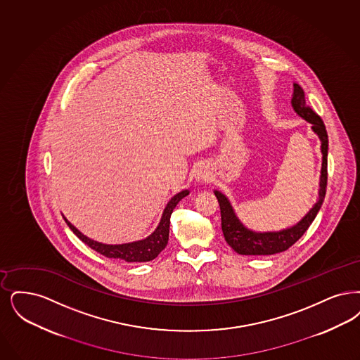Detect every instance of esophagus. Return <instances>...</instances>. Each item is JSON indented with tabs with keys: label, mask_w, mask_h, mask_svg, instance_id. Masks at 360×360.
<instances>
[{
	"label": "esophagus",
	"mask_w": 360,
	"mask_h": 360,
	"mask_svg": "<svg viewBox=\"0 0 360 360\" xmlns=\"http://www.w3.org/2000/svg\"><path fill=\"white\" fill-rule=\"evenodd\" d=\"M210 176V172L207 170L206 166H198L195 170H194V179L195 182L198 184H205Z\"/></svg>",
	"instance_id": "1"
}]
</instances>
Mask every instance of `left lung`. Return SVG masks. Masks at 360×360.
I'll return each instance as SVG.
<instances>
[{"mask_svg":"<svg viewBox=\"0 0 360 360\" xmlns=\"http://www.w3.org/2000/svg\"><path fill=\"white\" fill-rule=\"evenodd\" d=\"M292 107L295 112L302 116L311 124V129L316 134L320 139L321 148V172H320V182H319V198L316 203L309 209V212L302 217V219L287 229L278 231H255L246 228L236 214L231 201L225 194L214 190L217 200L221 209V226L226 243L231 245L234 252L244 256H271L280 252L287 250L295 244L307 229L314 222L317 216L327 188V155H328V135L327 129L320 116L314 112L311 107L305 104L304 91L299 84H293V95H292Z\"/></svg>","mask_w":360,"mask_h":360,"instance_id":"left-lung-1","label":"left lung"}]
</instances>
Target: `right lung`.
<instances>
[{"label": "right lung", "mask_w": 360, "mask_h": 360, "mask_svg": "<svg viewBox=\"0 0 360 360\" xmlns=\"http://www.w3.org/2000/svg\"><path fill=\"white\" fill-rule=\"evenodd\" d=\"M188 190H182L181 193L175 194L173 198L166 205L159 225L157 229L153 231L148 237H146L144 240L139 241H134V243H127V244L108 245L101 244L95 240L88 238L79 229H76L72 224L64 217L67 225L70 226V229L84 243L88 245L91 249L96 250L98 253H101L103 256L108 257V259H117L127 261V262H146V261H151L158 256L159 253L166 248L167 241H169V233H170V217L173 213L174 207L178 205V202L182 198H185L188 195Z\"/></svg>", "instance_id": "right-lung-1"}]
</instances>
